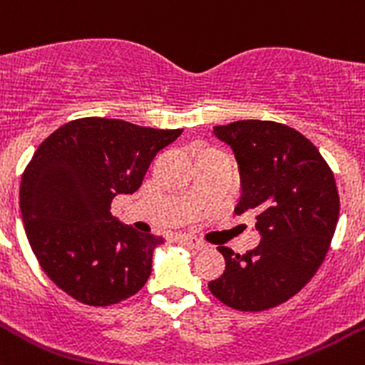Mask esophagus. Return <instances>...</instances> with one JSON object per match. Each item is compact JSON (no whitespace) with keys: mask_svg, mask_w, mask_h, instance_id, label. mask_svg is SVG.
Here are the masks:
<instances>
[{"mask_svg":"<svg viewBox=\"0 0 365 365\" xmlns=\"http://www.w3.org/2000/svg\"><path fill=\"white\" fill-rule=\"evenodd\" d=\"M176 240H178L180 243H183V245H189V247H192V248H198V250H202V248L205 247L202 241L194 240V237H189V236H178Z\"/></svg>","mask_w":365,"mask_h":365,"instance_id":"34e87169","label":"esophagus"}]
</instances>
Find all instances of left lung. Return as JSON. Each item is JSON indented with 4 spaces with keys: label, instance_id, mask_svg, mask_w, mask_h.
<instances>
[{
    "label": "left lung",
    "instance_id": "8db88e82",
    "mask_svg": "<svg viewBox=\"0 0 365 365\" xmlns=\"http://www.w3.org/2000/svg\"><path fill=\"white\" fill-rule=\"evenodd\" d=\"M241 171L236 214H255L263 240L247 254L217 247L221 277L209 290L240 312L275 308L304 288L321 268L340 212L335 176L319 149L297 129L272 120L214 125Z\"/></svg>",
    "mask_w": 365,
    "mask_h": 365
}]
</instances>
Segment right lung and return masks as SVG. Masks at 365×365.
I'll return each mask as SVG.
<instances>
[{"label":"right lung","instance_id":"right-lung-1","mask_svg":"<svg viewBox=\"0 0 365 365\" xmlns=\"http://www.w3.org/2000/svg\"><path fill=\"white\" fill-rule=\"evenodd\" d=\"M180 135L84 117L61 125L34 153L19 187L25 232L44 274L75 301L117 304L148 282L163 237L115 220L111 202L138 190L156 153Z\"/></svg>","mask_w":365,"mask_h":365}]
</instances>
